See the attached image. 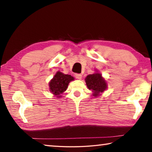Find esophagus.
Wrapping results in <instances>:
<instances>
[{"instance_id": "34e87169", "label": "esophagus", "mask_w": 152, "mask_h": 152, "mask_svg": "<svg viewBox=\"0 0 152 152\" xmlns=\"http://www.w3.org/2000/svg\"><path fill=\"white\" fill-rule=\"evenodd\" d=\"M82 74H75V77L78 80H80L82 78Z\"/></svg>"}]
</instances>
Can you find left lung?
I'll use <instances>...</instances> for the list:
<instances>
[{
    "label": "left lung",
    "mask_w": 152,
    "mask_h": 152,
    "mask_svg": "<svg viewBox=\"0 0 152 152\" xmlns=\"http://www.w3.org/2000/svg\"><path fill=\"white\" fill-rule=\"evenodd\" d=\"M95 73L89 74L85 78V82L90 91L92 92V96L97 97L103 93L107 88V83L102 74L98 70H95Z\"/></svg>",
    "instance_id": "8db88e82"
}]
</instances>
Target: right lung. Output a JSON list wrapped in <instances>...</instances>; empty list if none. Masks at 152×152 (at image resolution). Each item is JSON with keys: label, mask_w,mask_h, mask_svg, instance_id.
Returning <instances> with one entry per match:
<instances>
[{"label": "right lung", "mask_w": 152, "mask_h": 152, "mask_svg": "<svg viewBox=\"0 0 152 152\" xmlns=\"http://www.w3.org/2000/svg\"><path fill=\"white\" fill-rule=\"evenodd\" d=\"M74 80V78L71 75L58 71L49 82V90L56 98L60 99L63 92L68 88L69 83Z\"/></svg>", "instance_id": "1"}]
</instances>
